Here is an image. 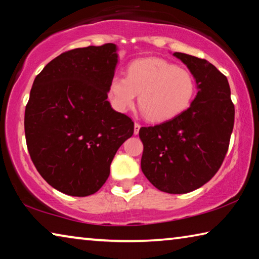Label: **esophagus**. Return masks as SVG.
<instances>
[{
  "label": "esophagus",
  "mask_w": 259,
  "mask_h": 259,
  "mask_svg": "<svg viewBox=\"0 0 259 259\" xmlns=\"http://www.w3.org/2000/svg\"><path fill=\"white\" fill-rule=\"evenodd\" d=\"M139 129H140V124L137 123V122H136L135 125H134V134H135V135H138Z\"/></svg>",
  "instance_id": "1"
}]
</instances>
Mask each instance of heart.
I'll return each mask as SVG.
<instances>
[{"instance_id": "b5f03b06", "label": "heart", "mask_w": 259, "mask_h": 259, "mask_svg": "<svg viewBox=\"0 0 259 259\" xmlns=\"http://www.w3.org/2000/svg\"><path fill=\"white\" fill-rule=\"evenodd\" d=\"M113 107L125 113L136 96L148 120L174 119L190 106L195 95V80L190 71L161 58H140L129 65L126 77L115 75L108 87Z\"/></svg>"}]
</instances>
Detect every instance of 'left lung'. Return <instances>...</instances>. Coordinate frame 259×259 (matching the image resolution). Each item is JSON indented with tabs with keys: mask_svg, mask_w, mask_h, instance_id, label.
I'll use <instances>...</instances> for the list:
<instances>
[{
	"mask_svg": "<svg viewBox=\"0 0 259 259\" xmlns=\"http://www.w3.org/2000/svg\"><path fill=\"white\" fill-rule=\"evenodd\" d=\"M196 83L190 107L174 119L143 126L142 171L157 190L184 194L204 185L218 171L234 125V105L225 75L198 57L175 52Z\"/></svg>",
	"mask_w": 259,
	"mask_h": 259,
	"instance_id": "obj_1",
	"label": "left lung"
}]
</instances>
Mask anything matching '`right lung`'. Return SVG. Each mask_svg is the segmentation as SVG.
Listing matches in <instances>:
<instances>
[{"instance_id": "right-lung-1", "label": "right lung", "mask_w": 259, "mask_h": 259, "mask_svg": "<svg viewBox=\"0 0 259 259\" xmlns=\"http://www.w3.org/2000/svg\"><path fill=\"white\" fill-rule=\"evenodd\" d=\"M119 63L114 43L77 48L51 60L35 77L25 109V136L35 168L72 196L102 187L134 122L114 111L108 87Z\"/></svg>"}]
</instances>
